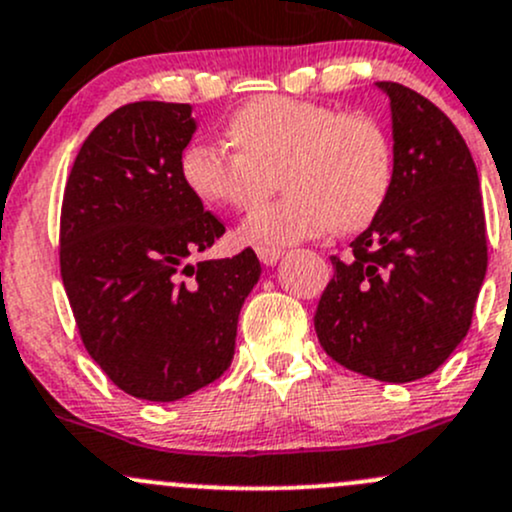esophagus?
Listing matches in <instances>:
<instances>
[{"label": "esophagus", "instance_id": "34e87169", "mask_svg": "<svg viewBox=\"0 0 512 512\" xmlns=\"http://www.w3.org/2000/svg\"><path fill=\"white\" fill-rule=\"evenodd\" d=\"M282 255H284V250H279V247H265V245L257 247V257H260L262 265H274V262H277Z\"/></svg>", "mask_w": 512, "mask_h": 512}]
</instances>
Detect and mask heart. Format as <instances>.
Segmentation results:
<instances>
[{"label":"heart","mask_w":512,"mask_h":512,"mask_svg":"<svg viewBox=\"0 0 512 512\" xmlns=\"http://www.w3.org/2000/svg\"><path fill=\"white\" fill-rule=\"evenodd\" d=\"M235 149L196 142L181 157L188 191L208 206L247 211L274 191L287 196L242 223L240 238L287 245L378 218L395 181L387 129L368 112H341L324 102L265 95L228 122Z\"/></svg>","instance_id":"b5f03b06"}]
</instances>
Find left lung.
Listing matches in <instances>:
<instances>
[{
    "instance_id": "1",
    "label": "left lung",
    "mask_w": 512,
    "mask_h": 512,
    "mask_svg": "<svg viewBox=\"0 0 512 512\" xmlns=\"http://www.w3.org/2000/svg\"><path fill=\"white\" fill-rule=\"evenodd\" d=\"M390 98L395 181L353 255L331 257L316 306L319 343L336 363L385 383L434 373L469 333L488 267L473 157L454 122L400 83Z\"/></svg>"
}]
</instances>
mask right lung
<instances>
[{
  "mask_svg": "<svg viewBox=\"0 0 512 512\" xmlns=\"http://www.w3.org/2000/svg\"><path fill=\"white\" fill-rule=\"evenodd\" d=\"M186 102L117 107L80 147L61 206V277L85 351L127 395L174 402L230 368L250 247L191 265L225 225L181 176Z\"/></svg>",
  "mask_w": 512,
  "mask_h": 512,
  "instance_id": "right-lung-1",
  "label": "right lung"
}]
</instances>
